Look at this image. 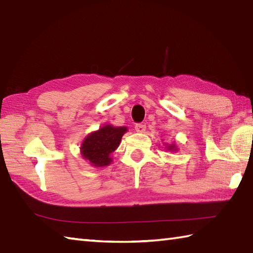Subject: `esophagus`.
Returning a JSON list of instances; mask_svg holds the SVG:
<instances>
[{
	"mask_svg": "<svg viewBox=\"0 0 253 253\" xmlns=\"http://www.w3.org/2000/svg\"><path fill=\"white\" fill-rule=\"evenodd\" d=\"M135 129H136V131H138V132H144L146 130V124H142V123L136 124Z\"/></svg>",
	"mask_w": 253,
	"mask_h": 253,
	"instance_id": "1",
	"label": "esophagus"
}]
</instances>
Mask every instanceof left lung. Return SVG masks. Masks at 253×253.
Returning <instances> with one entry per match:
<instances>
[{"label": "left lung", "mask_w": 253, "mask_h": 253, "mask_svg": "<svg viewBox=\"0 0 253 253\" xmlns=\"http://www.w3.org/2000/svg\"><path fill=\"white\" fill-rule=\"evenodd\" d=\"M168 148H169V149H170V150H171V149H174V146H173V145H172V146H169V147H168Z\"/></svg>", "instance_id": "1"}]
</instances>
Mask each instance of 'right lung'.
Returning <instances> with one entry per match:
<instances>
[{
	"label": "right lung",
	"instance_id": "add662e5",
	"mask_svg": "<svg viewBox=\"0 0 253 253\" xmlns=\"http://www.w3.org/2000/svg\"><path fill=\"white\" fill-rule=\"evenodd\" d=\"M126 127H113L107 125L87 136L82 145V155L95 167H104L112 163L109 157L119 146Z\"/></svg>",
	"mask_w": 253,
	"mask_h": 253
}]
</instances>
